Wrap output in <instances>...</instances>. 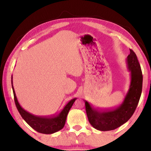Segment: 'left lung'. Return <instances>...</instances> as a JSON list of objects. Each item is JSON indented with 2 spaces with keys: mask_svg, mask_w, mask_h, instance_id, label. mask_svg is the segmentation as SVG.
<instances>
[{
  "mask_svg": "<svg viewBox=\"0 0 151 151\" xmlns=\"http://www.w3.org/2000/svg\"><path fill=\"white\" fill-rule=\"evenodd\" d=\"M126 63L131 82L123 101L114 109L99 110L85 101L88 121L94 129L101 131L116 129L127 122L135 111L142 93V75L137 55L132 50Z\"/></svg>",
  "mask_w": 151,
  "mask_h": 151,
  "instance_id": "obj_1",
  "label": "left lung"
}]
</instances>
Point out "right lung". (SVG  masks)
<instances>
[{
    "mask_svg": "<svg viewBox=\"0 0 151 151\" xmlns=\"http://www.w3.org/2000/svg\"><path fill=\"white\" fill-rule=\"evenodd\" d=\"M11 83L17 108L22 119L27 122V123L29 126L31 127L35 131L42 134H52L63 129L65 124L66 116H67L68 112L72 107L73 103L76 100V98L70 100L61 110V111L57 114L49 116H37L25 111L20 105L17 98L13 85H12L13 83H12V75L11 76Z\"/></svg>",
    "mask_w": 151,
    "mask_h": 151,
    "instance_id": "right-lung-1",
    "label": "right lung"
}]
</instances>
